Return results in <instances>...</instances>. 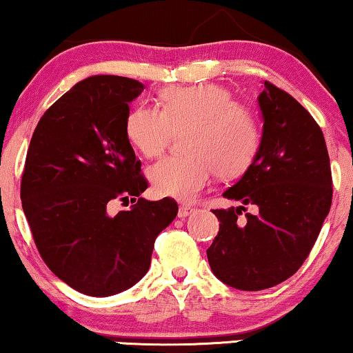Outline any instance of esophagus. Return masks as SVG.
Instances as JSON below:
<instances>
[{"label": "esophagus", "instance_id": "esophagus-1", "mask_svg": "<svg viewBox=\"0 0 353 353\" xmlns=\"http://www.w3.org/2000/svg\"><path fill=\"white\" fill-rule=\"evenodd\" d=\"M191 212H192V207L191 205H180V209H178V219H186L188 215H191Z\"/></svg>", "mask_w": 353, "mask_h": 353}]
</instances>
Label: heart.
I'll list each match as a JSON object with an SVG mask.
<instances>
[{"instance_id":"1","label":"heart","mask_w":353,"mask_h":353,"mask_svg":"<svg viewBox=\"0 0 353 353\" xmlns=\"http://www.w3.org/2000/svg\"><path fill=\"white\" fill-rule=\"evenodd\" d=\"M161 105H138L125 122L130 143L146 157L165 151L173 132L190 128L185 139L188 156L163 159L149 170V180L161 196L192 201L214 172L223 178L238 176L252 163L260 146L257 119L249 108L234 103L223 86L167 88Z\"/></svg>"}]
</instances>
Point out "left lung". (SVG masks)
<instances>
[{"instance_id":"left-lung-1","label":"left lung","mask_w":353,"mask_h":353,"mask_svg":"<svg viewBox=\"0 0 353 353\" xmlns=\"http://www.w3.org/2000/svg\"><path fill=\"white\" fill-rule=\"evenodd\" d=\"M257 101L263 120L259 151L223 197L259 212L241 224L242 205L214 210L220 231L207 249L215 276L241 291L291 278L310 254L332 201L330 156L315 119L270 81Z\"/></svg>"}]
</instances>
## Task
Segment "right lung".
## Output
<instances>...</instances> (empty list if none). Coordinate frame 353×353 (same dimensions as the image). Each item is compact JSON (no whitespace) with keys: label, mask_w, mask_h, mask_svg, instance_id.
I'll return each instance as SVG.
<instances>
[{"label":"right lung","mask_w":353,"mask_h":353,"mask_svg":"<svg viewBox=\"0 0 353 353\" xmlns=\"http://www.w3.org/2000/svg\"><path fill=\"white\" fill-rule=\"evenodd\" d=\"M141 81L93 75L43 114L22 175V209L48 268L75 291L108 297L134 286L175 201L143 199L148 181L125 132ZM114 199L135 204L109 216ZM139 201H137L136 199Z\"/></svg>","instance_id":"add662e5"}]
</instances>
